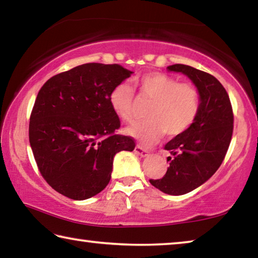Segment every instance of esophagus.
Segmentation results:
<instances>
[{
    "instance_id": "esophagus-1",
    "label": "esophagus",
    "mask_w": 258,
    "mask_h": 258,
    "mask_svg": "<svg viewBox=\"0 0 258 258\" xmlns=\"http://www.w3.org/2000/svg\"><path fill=\"white\" fill-rule=\"evenodd\" d=\"M134 151H135V154H138L139 156H141V157H147L148 155H149V151H148L147 149H145V148H142L141 146L135 147Z\"/></svg>"
}]
</instances>
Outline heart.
I'll return each instance as SVG.
<instances>
[{"instance_id": "heart-1", "label": "heart", "mask_w": 258, "mask_h": 258, "mask_svg": "<svg viewBox=\"0 0 258 258\" xmlns=\"http://www.w3.org/2000/svg\"><path fill=\"white\" fill-rule=\"evenodd\" d=\"M134 86L140 98L151 101L147 111L149 119L126 130V133L142 145H154L165 133L176 137L194 124L200 107V93L192 83H178L167 74L152 72L137 78ZM109 102L121 120L133 123L134 92L127 83H119L113 87Z\"/></svg>"}]
</instances>
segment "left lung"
I'll return each instance as SVG.
<instances>
[{
  "label": "left lung",
  "mask_w": 258,
  "mask_h": 258,
  "mask_svg": "<svg viewBox=\"0 0 258 258\" xmlns=\"http://www.w3.org/2000/svg\"><path fill=\"white\" fill-rule=\"evenodd\" d=\"M167 69L184 74L200 93L194 124L164 147L173 155L167 172L164 177L150 180L165 194L180 196L202 185L223 163L233 133V111L224 86L211 74L181 63Z\"/></svg>",
  "instance_id": "obj_1"
}]
</instances>
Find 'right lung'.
I'll return each mask as SVG.
<instances>
[{
    "label": "right lung",
    "instance_id": "right-lung-1",
    "mask_svg": "<svg viewBox=\"0 0 258 258\" xmlns=\"http://www.w3.org/2000/svg\"><path fill=\"white\" fill-rule=\"evenodd\" d=\"M132 72L120 64L84 63L45 82L29 119V143L43 178L74 200L101 192L113 157L133 151L134 139L116 134L118 116L109 94Z\"/></svg>",
    "mask_w": 258,
    "mask_h": 258
}]
</instances>
